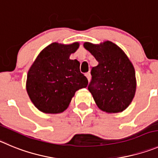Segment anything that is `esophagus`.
Returning a JSON list of instances; mask_svg holds the SVG:
<instances>
[{
    "label": "esophagus",
    "instance_id": "34e87169",
    "mask_svg": "<svg viewBox=\"0 0 158 158\" xmlns=\"http://www.w3.org/2000/svg\"><path fill=\"white\" fill-rule=\"evenodd\" d=\"M86 78H87L88 81L90 80V73H89V72H87V73H86Z\"/></svg>",
    "mask_w": 158,
    "mask_h": 158
}]
</instances>
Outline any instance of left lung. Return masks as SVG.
<instances>
[{
    "mask_svg": "<svg viewBox=\"0 0 158 158\" xmlns=\"http://www.w3.org/2000/svg\"><path fill=\"white\" fill-rule=\"evenodd\" d=\"M84 48L98 64L91 69L88 89L97 107L107 113L121 112L131 104L136 89L135 69L125 52L110 41L86 42Z\"/></svg>",
    "mask_w": 158,
    "mask_h": 158,
    "instance_id": "obj_1",
    "label": "left lung"
}]
</instances>
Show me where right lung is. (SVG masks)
I'll list each match as a JSON object with an SVG mask.
<instances>
[{
    "label": "right lung",
    "mask_w": 158,
    "mask_h": 158,
    "mask_svg": "<svg viewBox=\"0 0 158 158\" xmlns=\"http://www.w3.org/2000/svg\"><path fill=\"white\" fill-rule=\"evenodd\" d=\"M79 47L78 42L67 45L53 43L40 53L29 69L26 90L32 104L42 112H63L75 93L87 86L79 62L69 58Z\"/></svg>",
    "instance_id": "right-lung-1"
}]
</instances>
